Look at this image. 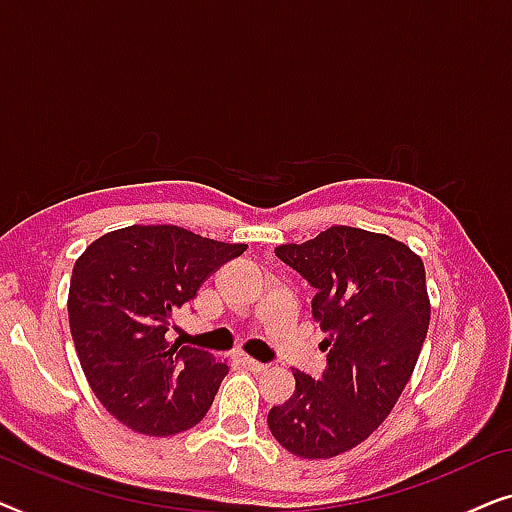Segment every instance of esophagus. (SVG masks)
<instances>
[{"mask_svg":"<svg viewBox=\"0 0 512 512\" xmlns=\"http://www.w3.org/2000/svg\"><path fill=\"white\" fill-rule=\"evenodd\" d=\"M237 359H240V363L244 368H249V370H254V373H261V370H265L268 366H265V363H261V361H256V359H251V356H247V354H240L237 356Z\"/></svg>","mask_w":512,"mask_h":512,"instance_id":"34e87169","label":"esophagus"}]
</instances>
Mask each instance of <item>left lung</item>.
Returning a JSON list of instances; mask_svg holds the SVG:
<instances>
[{
    "mask_svg": "<svg viewBox=\"0 0 512 512\" xmlns=\"http://www.w3.org/2000/svg\"><path fill=\"white\" fill-rule=\"evenodd\" d=\"M275 254L317 289L328 366L321 380L293 368L296 391L268 412V426L300 459L338 457L389 417L417 366L431 319L424 263L408 244L352 226Z\"/></svg>",
    "mask_w": 512,
    "mask_h": 512,
    "instance_id": "left-lung-1",
    "label": "left lung"
}]
</instances>
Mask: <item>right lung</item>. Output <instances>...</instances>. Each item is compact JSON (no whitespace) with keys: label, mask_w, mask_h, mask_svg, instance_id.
<instances>
[{"label":"right lung","mask_w":512,"mask_h":512,"mask_svg":"<svg viewBox=\"0 0 512 512\" xmlns=\"http://www.w3.org/2000/svg\"><path fill=\"white\" fill-rule=\"evenodd\" d=\"M244 249L160 223L111 230L76 258L69 328L90 389L111 417L163 438L207 415L226 361L181 347L167 331L202 282Z\"/></svg>","instance_id":"right-lung-1"}]
</instances>
